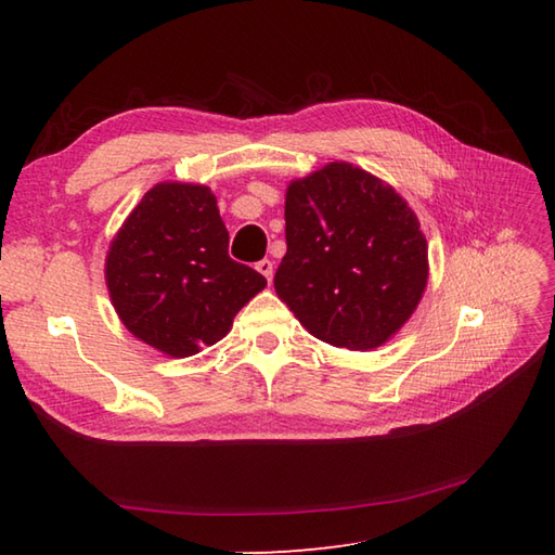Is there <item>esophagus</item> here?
<instances>
[{
	"label": "esophagus",
	"mask_w": 555,
	"mask_h": 555,
	"mask_svg": "<svg viewBox=\"0 0 555 555\" xmlns=\"http://www.w3.org/2000/svg\"><path fill=\"white\" fill-rule=\"evenodd\" d=\"M257 271L264 274L267 281H271V276H274V262H271V259H262V262H257Z\"/></svg>",
	"instance_id": "34e87169"
}]
</instances>
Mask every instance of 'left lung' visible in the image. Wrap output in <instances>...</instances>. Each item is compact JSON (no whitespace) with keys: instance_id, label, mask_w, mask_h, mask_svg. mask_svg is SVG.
<instances>
[{"instance_id":"1","label":"left lung","mask_w":555,"mask_h":555,"mask_svg":"<svg viewBox=\"0 0 555 555\" xmlns=\"http://www.w3.org/2000/svg\"><path fill=\"white\" fill-rule=\"evenodd\" d=\"M286 255L274 288L324 344L370 350L415 312L427 241L391 185L332 162L286 193Z\"/></svg>"}]
</instances>
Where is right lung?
I'll return each instance as SVG.
<instances>
[{"label":"right lung","instance_id":"right-lung-1","mask_svg":"<svg viewBox=\"0 0 555 555\" xmlns=\"http://www.w3.org/2000/svg\"><path fill=\"white\" fill-rule=\"evenodd\" d=\"M107 286L128 332L188 358L227 336L267 279L229 257V231L209 188L159 183L116 233Z\"/></svg>","mask_w":555,"mask_h":555}]
</instances>
